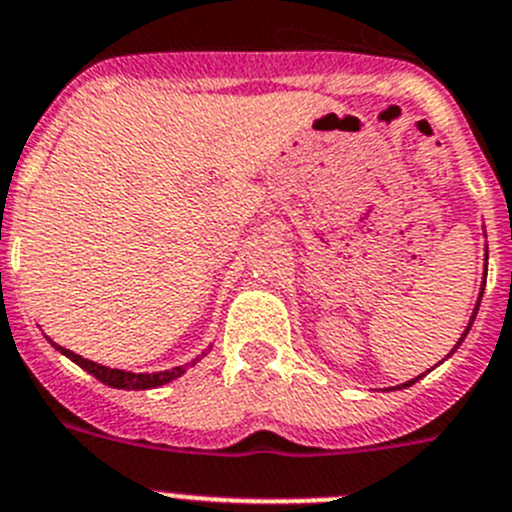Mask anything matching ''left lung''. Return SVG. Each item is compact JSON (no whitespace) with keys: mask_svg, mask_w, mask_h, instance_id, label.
Listing matches in <instances>:
<instances>
[{"mask_svg":"<svg viewBox=\"0 0 512 512\" xmlns=\"http://www.w3.org/2000/svg\"><path fill=\"white\" fill-rule=\"evenodd\" d=\"M410 384H415V379H412V382H407V384H405V387H410Z\"/></svg>","mask_w":512,"mask_h":512,"instance_id":"1","label":"left lung"}]
</instances>
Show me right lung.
I'll return each instance as SVG.
<instances>
[{
	"label": "right lung",
	"instance_id": "right-lung-1",
	"mask_svg": "<svg viewBox=\"0 0 512 512\" xmlns=\"http://www.w3.org/2000/svg\"><path fill=\"white\" fill-rule=\"evenodd\" d=\"M57 349H60L65 357H70L75 364H80V367L85 369V372H90L92 377L100 379L102 384H107V387H115V389H153V387H160V384H168L170 379L180 377V374L186 372L183 367H175V369H165V372L135 374V372H125V369L102 367V364L90 362V359H82L80 354L70 352V349H62V347H57Z\"/></svg>",
	"mask_w": 512,
	"mask_h": 512
}]
</instances>
